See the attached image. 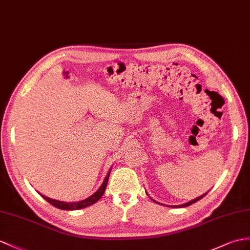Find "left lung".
I'll return each instance as SVG.
<instances>
[{"label":"left lung","instance_id":"1","mask_svg":"<svg viewBox=\"0 0 250 250\" xmlns=\"http://www.w3.org/2000/svg\"><path fill=\"white\" fill-rule=\"evenodd\" d=\"M208 193V192H207ZM207 193H205V194H203V195H200V196H198V197H196L195 199H192V200H190V202H188V203H186V204H182V205H179V206H167V207H178V208H185V207H188V206H190V205H192V204H194V203H196V202H198V200H200L202 199L203 197H205L206 195H207ZM146 194H147V192H146ZM148 195V194H147ZM149 197V196H148ZM150 199L153 200V202H155L156 204H159V205H162V204H160V203H158V202H156V200H154L153 198L150 197Z\"/></svg>","mask_w":250,"mask_h":250}]
</instances>
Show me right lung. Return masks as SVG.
<instances>
[{"instance_id":"1","label":"right lung","mask_w":250,"mask_h":250,"mask_svg":"<svg viewBox=\"0 0 250 250\" xmlns=\"http://www.w3.org/2000/svg\"><path fill=\"white\" fill-rule=\"evenodd\" d=\"M110 172H111V167L108 171L104 181H103L102 186L99 188V190H97L94 194H92V195H91V196H89L88 198L83 199V200H79V202L66 203V202H62V200H57V199H53V198H50V197H46L44 195H42V194H40L39 192L38 193L46 200L47 203H50L51 205H53L54 207H56V208H58V209L68 210V211H70V210L71 211L72 210H81V209L86 208V207H89L91 205L95 204L96 202H99V200L101 199V197L104 195L105 190H106V187H107V184H108L109 175H110Z\"/></svg>"}]
</instances>
